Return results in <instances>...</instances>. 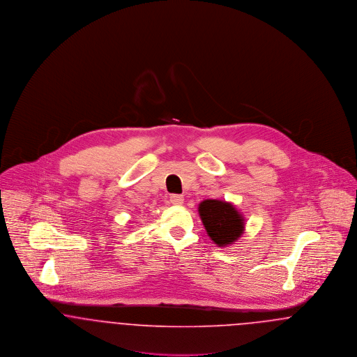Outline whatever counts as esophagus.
<instances>
[{"instance_id": "obj_1", "label": "esophagus", "mask_w": 357, "mask_h": 357, "mask_svg": "<svg viewBox=\"0 0 357 357\" xmlns=\"http://www.w3.org/2000/svg\"><path fill=\"white\" fill-rule=\"evenodd\" d=\"M171 204H176V206H181L185 202V197L183 195H179V194H172L170 197Z\"/></svg>"}]
</instances>
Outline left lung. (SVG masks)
<instances>
[{
    "instance_id": "8db88e82",
    "label": "left lung",
    "mask_w": 357,
    "mask_h": 357,
    "mask_svg": "<svg viewBox=\"0 0 357 357\" xmlns=\"http://www.w3.org/2000/svg\"><path fill=\"white\" fill-rule=\"evenodd\" d=\"M198 213L207 236L221 249L236 243L245 233V217L231 202L204 199L198 204Z\"/></svg>"
}]
</instances>
